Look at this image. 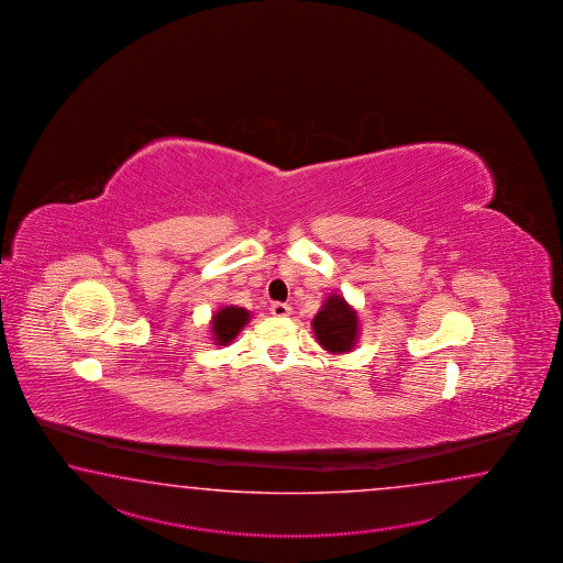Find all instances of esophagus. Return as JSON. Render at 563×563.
Returning a JSON list of instances; mask_svg holds the SVG:
<instances>
[{"instance_id": "34e87169", "label": "esophagus", "mask_w": 563, "mask_h": 563, "mask_svg": "<svg viewBox=\"0 0 563 563\" xmlns=\"http://www.w3.org/2000/svg\"><path fill=\"white\" fill-rule=\"evenodd\" d=\"M269 311H272L276 318H284V316H289V313H291V306L282 303V301H274V303L269 306Z\"/></svg>"}]
</instances>
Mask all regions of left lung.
Returning <instances> with one entry per match:
<instances>
[{"mask_svg":"<svg viewBox=\"0 0 563 563\" xmlns=\"http://www.w3.org/2000/svg\"><path fill=\"white\" fill-rule=\"evenodd\" d=\"M311 328L328 352H350L358 335V316L342 296H330L323 301L322 310L316 313Z\"/></svg>","mask_w":563,"mask_h":563,"instance_id":"8db88e82","label":"left lung"}]
</instances>
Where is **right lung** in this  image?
<instances>
[{
  "label": "right lung",
  "instance_id": "obj_1",
  "mask_svg": "<svg viewBox=\"0 0 563 563\" xmlns=\"http://www.w3.org/2000/svg\"><path fill=\"white\" fill-rule=\"evenodd\" d=\"M247 322H250V311L243 310V308L228 306V308L217 311L213 316V323H211L217 346H228L229 342L240 334L241 328Z\"/></svg>",
  "mask_w": 563,
  "mask_h": 563
}]
</instances>
